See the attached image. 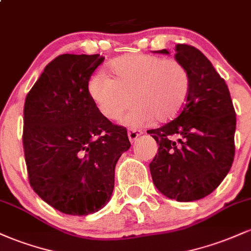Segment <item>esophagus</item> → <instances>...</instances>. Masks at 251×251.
I'll return each mask as SVG.
<instances>
[{"label": "esophagus", "instance_id": "esophagus-1", "mask_svg": "<svg viewBox=\"0 0 251 251\" xmlns=\"http://www.w3.org/2000/svg\"><path fill=\"white\" fill-rule=\"evenodd\" d=\"M142 134H143V132L140 131V129H135V128L128 129V132H127L128 139H129V142H131V143H134L135 140H137L138 138H139Z\"/></svg>", "mask_w": 251, "mask_h": 251}]
</instances>
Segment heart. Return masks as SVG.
Masks as SVG:
<instances>
[{
  "label": "heart",
  "mask_w": 251,
  "mask_h": 251,
  "mask_svg": "<svg viewBox=\"0 0 251 251\" xmlns=\"http://www.w3.org/2000/svg\"><path fill=\"white\" fill-rule=\"evenodd\" d=\"M114 77L99 72L88 82V93L98 109L109 120L123 119L131 127L153 120L175 119L184 108L190 93L191 77L188 68L175 59L129 54L114 59L109 65Z\"/></svg>",
  "instance_id": "b5f03b06"
}]
</instances>
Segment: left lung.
<instances>
[{
	"label": "left lung",
	"instance_id": "obj_1",
	"mask_svg": "<svg viewBox=\"0 0 251 251\" xmlns=\"http://www.w3.org/2000/svg\"><path fill=\"white\" fill-rule=\"evenodd\" d=\"M175 50V59L190 73V93L175 120L148 131L159 145L150 171L164 196L192 201L211 194L230 171L236 113L229 88L208 57L189 45H177ZM154 53L170 54L168 50Z\"/></svg>",
	"mask_w": 251,
	"mask_h": 251
}]
</instances>
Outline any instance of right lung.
Here are the masks:
<instances>
[{
	"label": "right lung",
	"mask_w": 251,
	"mask_h": 251,
	"mask_svg": "<svg viewBox=\"0 0 251 251\" xmlns=\"http://www.w3.org/2000/svg\"><path fill=\"white\" fill-rule=\"evenodd\" d=\"M105 57L62 54L46 66L27 94L24 149L30 186L67 215L102 209L114 189L118 159L131 146L88 93L91 75Z\"/></svg>",
	"instance_id": "1"
}]
</instances>
